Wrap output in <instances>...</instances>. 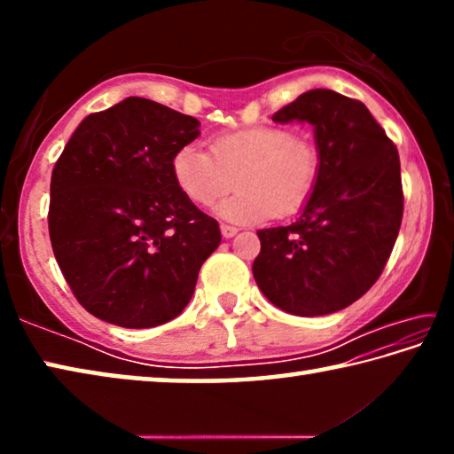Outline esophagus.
Returning <instances> with one entry per match:
<instances>
[{"label":"esophagus","mask_w":454,"mask_h":454,"mask_svg":"<svg viewBox=\"0 0 454 454\" xmlns=\"http://www.w3.org/2000/svg\"><path fill=\"white\" fill-rule=\"evenodd\" d=\"M220 232H222V236H224V238H232V236L238 234V228L228 226V224H222L220 226Z\"/></svg>","instance_id":"34e87169"}]
</instances>
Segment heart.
<instances>
[{
  "mask_svg": "<svg viewBox=\"0 0 454 454\" xmlns=\"http://www.w3.org/2000/svg\"><path fill=\"white\" fill-rule=\"evenodd\" d=\"M320 152L284 126H258L216 136L210 152L186 144L172 158L176 186L196 206H210L238 182V192L218 206L234 222L290 216L317 188Z\"/></svg>",
  "mask_w": 454,
  "mask_h": 454,
  "instance_id": "heart-1",
  "label": "heart"
}]
</instances>
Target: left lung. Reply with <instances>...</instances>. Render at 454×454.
<instances>
[{
	"label": "left lung",
	"instance_id": "left-lung-1",
	"mask_svg": "<svg viewBox=\"0 0 454 454\" xmlns=\"http://www.w3.org/2000/svg\"><path fill=\"white\" fill-rule=\"evenodd\" d=\"M274 121H309L320 152L317 188L290 226L258 230V288L296 317H322L356 302L379 280L403 220L401 160L358 99L310 90Z\"/></svg>",
	"mask_w": 454,
	"mask_h": 454
}]
</instances>
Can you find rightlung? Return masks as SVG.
I'll return each instance as SVG.
<instances>
[{"instance_id": "right-lung-1", "label": "right lung", "mask_w": 454, "mask_h": 454, "mask_svg": "<svg viewBox=\"0 0 454 454\" xmlns=\"http://www.w3.org/2000/svg\"><path fill=\"white\" fill-rule=\"evenodd\" d=\"M200 121L145 98L90 114L50 184L53 256L78 302L124 328L172 320L194 294L218 222L176 186L172 158Z\"/></svg>"}]
</instances>
